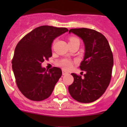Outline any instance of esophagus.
Wrapping results in <instances>:
<instances>
[{"instance_id": "34e87169", "label": "esophagus", "mask_w": 127, "mask_h": 127, "mask_svg": "<svg viewBox=\"0 0 127 127\" xmlns=\"http://www.w3.org/2000/svg\"><path fill=\"white\" fill-rule=\"evenodd\" d=\"M68 74V72H66V71H63V75H66V74Z\"/></svg>"}]
</instances>
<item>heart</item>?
I'll list each match as a JSON object with an SVG mask.
<instances>
[{
  "instance_id": "b5f03b06",
  "label": "heart",
  "mask_w": 127,
  "mask_h": 127,
  "mask_svg": "<svg viewBox=\"0 0 127 127\" xmlns=\"http://www.w3.org/2000/svg\"><path fill=\"white\" fill-rule=\"evenodd\" d=\"M77 39L75 37H71L70 38L69 42H73V41L77 40ZM72 65V63L71 61L69 60H63L61 61L60 63V66L64 69L67 70L71 67Z\"/></svg>"
}]
</instances>
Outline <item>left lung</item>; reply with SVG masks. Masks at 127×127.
Here are the masks:
<instances>
[{"instance_id":"left-lung-1","label":"left lung","mask_w":127,"mask_h":127,"mask_svg":"<svg viewBox=\"0 0 127 127\" xmlns=\"http://www.w3.org/2000/svg\"><path fill=\"white\" fill-rule=\"evenodd\" d=\"M83 40L85 47L84 60L80 68L85 72L83 77L72 73L74 82L68 90L74 99L88 103L100 98L111 81L114 60L109 44L101 33L88 28L70 29Z\"/></svg>"}]
</instances>
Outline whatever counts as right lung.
Listing matches in <instances>:
<instances>
[{"label":"right lung","instance_id":"obj_1","mask_svg":"<svg viewBox=\"0 0 127 127\" xmlns=\"http://www.w3.org/2000/svg\"><path fill=\"white\" fill-rule=\"evenodd\" d=\"M68 31L65 28L42 26L33 29L18 43L12 60V69L20 92L32 101L51 95L62 75L59 67L48 71L41 64L52 56V45L57 37Z\"/></svg>","mask_w":127,"mask_h":127}]
</instances>
